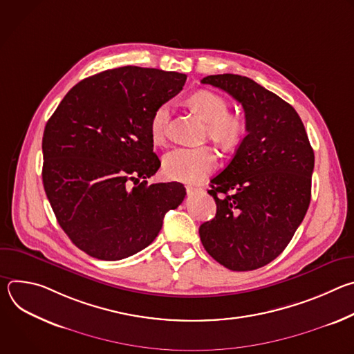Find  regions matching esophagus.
I'll use <instances>...</instances> for the list:
<instances>
[{"mask_svg":"<svg viewBox=\"0 0 354 354\" xmlns=\"http://www.w3.org/2000/svg\"><path fill=\"white\" fill-rule=\"evenodd\" d=\"M186 192H187L189 194H193V193L200 192V189H198V187H194V186H186Z\"/></svg>","mask_w":354,"mask_h":354,"instance_id":"1","label":"esophagus"}]
</instances>
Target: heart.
Listing matches in <instances>:
<instances>
[{"label": "heart", "instance_id": "obj_1", "mask_svg": "<svg viewBox=\"0 0 354 354\" xmlns=\"http://www.w3.org/2000/svg\"><path fill=\"white\" fill-rule=\"evenodd\" d=\"M190 105L209 120V134L224 147L236 145L245 131L243 122L230 113V104L221 95L201 89L189 97ZM169 104H161L149 119V133L154 142H164ZM217 167V154L212 147H179L164 158V174L175 180L196 182Z\"/></svg>", "mask_w": 354, "mask_h": 354}]
</instances>
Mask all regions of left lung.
Segmentation results:
<instances>
[{
    "mask_svg": "<svg viewBox=\"0 0 354 354\" xmlns=\"http://www.w3.org/2000/svg\"><path fill=\"white\" fill-rule=\"evenodd\" d=\"M201 84L238 100L246 136L230 164L210 180L217 213L200 225V239L227 269L255 270L281 254L306 217L314 149L295 109L254 80L218 74Z\"/></svg>",
    "mask_w": 354,
    "mask_h": 354,
    "instance_id": "left-lung-1",
    "label": "left lung"
}]
</instances>
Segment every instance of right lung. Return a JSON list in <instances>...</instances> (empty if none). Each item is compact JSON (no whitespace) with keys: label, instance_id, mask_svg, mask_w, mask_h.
<instances>
[{"label":"right lung","instance_id":"add662e5","mask_svg":"<svg viewBox=\"0 0 354 354\" xmlns=\"http://www.w3.org/2000/svg\"><path fill=\"white\" fill-rule=\"evenodd\" d=\"M186 75L126 66L73 86L48 119L43 186L73 243L92 258L120 261L147 248L167 212L186 196L179 182L153 183L161 162L149 119Z\"/></svg>","mask_w":354,"mask_h":354}]
</instances>
